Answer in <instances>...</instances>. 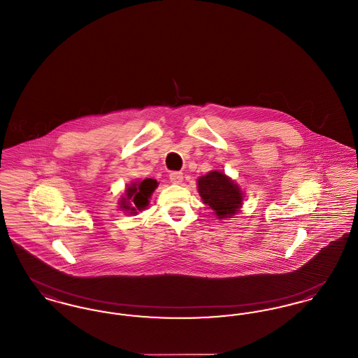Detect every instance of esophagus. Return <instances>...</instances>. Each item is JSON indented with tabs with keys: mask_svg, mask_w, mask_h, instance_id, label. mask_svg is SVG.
<instances>
[{
	"mask_svg": "<svg viewBox=\"0 0 358 358\" xmlns=\"http://www.w3.org/2000/svg\"><path fill=\"white\" fill-rule=\"evenodd\" d=\"M171 182L173 184H181L184 180V173L182 171H173L169 176Z\"/></svg>",
	"mask_w": 358,
	"mask_h": 358,
	"instance_id": "obj_1",
	"label": "esophagus"
}]
</instances>
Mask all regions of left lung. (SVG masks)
Here are the masks:
<instances>
[{
    "label": "left lung",
    "mask_w": 358,
    "mask_h": 358,
    "mask_svg": "<svg viewBox=\"0 0 358 358\" xmlns=\"http://www.w3.org/2000/svg\"><path fill=\"white\" fill-rule=\"evenodd\" d=\"M197 190L203 203L208 205L220 220L234 217L243 208V189L224 171H210L199 177Z\"/></svg>",
    "instance_id": "left-lung-1"
}]
</instances>
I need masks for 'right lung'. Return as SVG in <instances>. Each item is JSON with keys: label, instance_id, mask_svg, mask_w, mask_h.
Returning <instances> with one entry per match:
<instances>
[{"label": "right lung", "instance_id": "right-lung-1", "mask_svg": "<svg viewBox=\"0 0 358 358\" xmlns=\"http://www.w3.org/2000/svg\"><path fill=\"white\" fill-rule=\"evenodd\" d=\"M158 182L153 178L136 180L124 187V193L120 197V210L127 215H138V210H143L149 206V200Z\"/></svg>", "mask_w": 358, "mask_h": 358}]
</instances>
